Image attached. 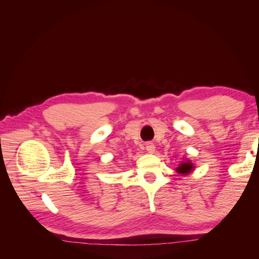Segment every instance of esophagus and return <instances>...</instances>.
Segmentation results:
<instances>
[{
  "label": "esophagus",
  "instance_id": "obj_1",
  "mask_svg": "<svg viewBox=\"0 0 259 259\" xmlns=\"http://www.w3.org/2000/svg\"><path fill=\"white\" fill-rule=\"evenodd\" d=\"M146 149H147V151H148L149 153H154V151H155V146L153 145V143H147V144H146Z\"/></svg>",
  "mask_w": 259,
  "mask_h": 259
}]
</instances>
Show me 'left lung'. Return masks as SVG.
I'll use <instances>...</instances> for the list:
<instances>
[{"label":"left lung","instance_id":"obj_1","mask_svg":"<svg viewBox=\"0 0 259 259\" xmlns=\"http://www.w3.org/2000/svg\"><path fill=\"white\" fill-rule=\"evenodd\" d=\"M193 168H194L193 163H191V161L189 160H187V161H183L179 164L178 167H176V171L178 174L188 175L189 173H191V170H193Z\"/></svg>","mask_w":259,"mask_h":259}]
</instances>
